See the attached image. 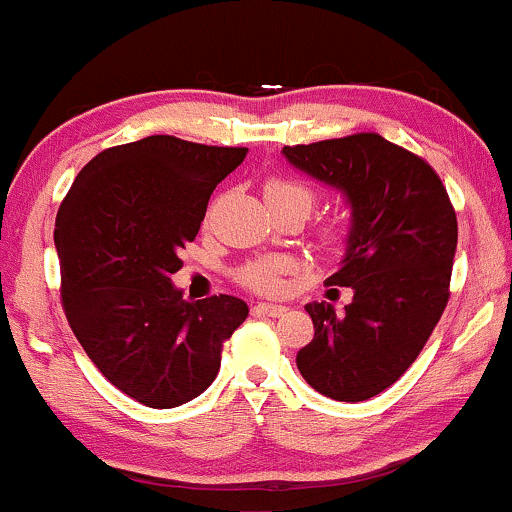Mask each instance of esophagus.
<instances>
[{
	"instance_id": "obj_1",
	"label": "esophagus",
	"mask_w": 512,
	"mask_h": 512,
	"mask_svg": "<svg viewBox=\"0 0 512 512\" xmlns=\"http://www.w3.org/2000/svg\"><path fill=\"white\" fill-rule=\"evenodd\" d=\"M286 305H276V303H257L255 305V313L260 315H269V317H281L286 315Z\"/></svg>"
}]
</instances>
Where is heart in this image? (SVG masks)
Returning <instances> with one entry per match:
<instances>
[{"label":"heart","instance_id":"1","mask_svg":"<svg viewBox=\"0 0 512 512\" xmlns=\"http://www.w3.org/2000/svg\"><path fill=\"white\" fill-rule=\"evenodd\" d=\"M315 190L313 187L303 185L298 180L289 178H269L264 182V199L267 202H279V204H298L305 211L313 209L315 204ZM325 238L330 243H337L342 238V226H330L325 231ZM291 262L286 257L274 255V257H260V260H252L245 264L238 272L240 284L250 286V289L262 291V293H276L284 284V274L289 272Z\"/></svg>","mask_w":512,"mask_h":512}]
</instances>
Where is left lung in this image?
Masks as SVG:
<instances>
[{
	"label": "left lung",
	"instance_id": "1",
	"mask_svg": "<svg viewBox=\"0 0 512 512\" xmlns=\"http://www.w3.org/2000/svg\"><path fill=\"white\" fill-rule=\"evenodd\" d=\"M293 168L346 197L351 228L339 272L325 284L354 291L344 313L308 303L315 337L298 351L320 395L363 402L397 383L438 325L450 298L457 216L424 158L361 132L284 146Z\"/></svg>",
	"mask_w": 512,
	"mask_h": 512
}]
</instances>
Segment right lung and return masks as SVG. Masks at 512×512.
Instances as JSON below:
<instances>
[{"mask_svg": "<svg viewBox=\"0 0 512 512\" xmlns=\"http://www.w3.org/2000/svg\"><path fill=\"white\" fill-rule=\"evenodd\" d=\"M248 149L154 134L81 168L55 221L62 308L105 378L137 402L170 409L202 395L221 346L248 317L236 296L185 301L178 252L197 238L211 192Z\"/></svg>", "mask_w": 512, "mask_h": 512, "instance_id": "obj_1", "label": "right lung"}]
</instances>
